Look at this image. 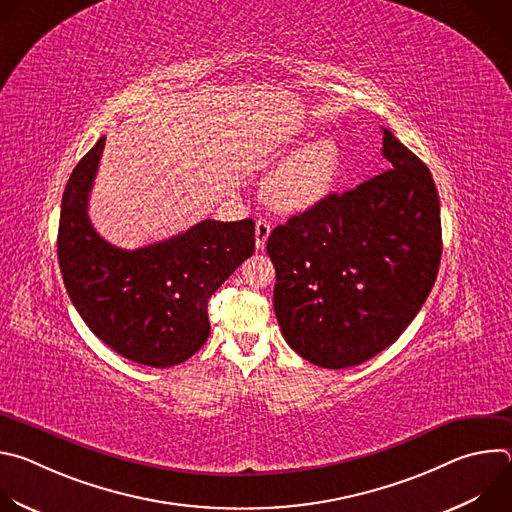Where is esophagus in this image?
Instances as JSON below:
<instances>
[{
	"label": "esophagus",
	"instance_id": "34e87169",
	"mask_svg": "<svg viewBox=\"0 0 512 512\" xmlns=\"http://www.w3.org/2000/svg\"><path fill=\"white\" fill-rule=\"evenodd\" d=\"M269 235H271V225L261 218V221H257V225H255V245H257V249L265 247Z\"/></svg>",
	"mask_w": 512,
	"mask_h": 512
}]
</instances>
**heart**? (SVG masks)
Instances as JSON below:
<instances>
[{"mask_svg":"<svg viewBox=\"0 0 512 512\" xmlns=\"http://www.w3.org/2000/svg\"><path fill=\"white\" fill-rule=\"evenodd\" d=\"M340 174V150L334 139L320 137L289 156L267 180L269 202L287 212L308 210L332 192Z\"/></svg>","mask_w":512,"mask_h":512,"instance_id":"1","label":"heart"}]
</instances>
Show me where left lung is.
<instances>
[{
	"mask_svg": "<svg viewBox=\"0 0 512 512\" xmlns=\"http://www.w3.org/2000/svg\"><path fill=\"white\" fill-rule=\"evenodd\" d=\"M387 172L273 229V308L285 342L324 369L391 346L442 259L440 196L427 166L383 127Z\"/></svg>",
	"mask_w": 512,
	"mask_h": 512,
	"instance_id": "1",
	"label": "left lung"
}]
</instances>
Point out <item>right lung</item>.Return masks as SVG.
<instances>
[{"label": "right lung", "mask_w": 512, "mask_h": 512, "mask_svg": "<svg viewBox=\"0 0 512 512\" xmlns=\"http://www.w3.org/2000/svg\"><path fill=\"white\" fill-rule=\"evenodd\" d=\"M105 135L72 170L60 206L58 263L70 302L117 354L166 369L210 334L208 300L255 251V223L206 221L135 251L107 243L89 221Z\"/></svg>", "instance_id": "add662e5"}]
</instances>
